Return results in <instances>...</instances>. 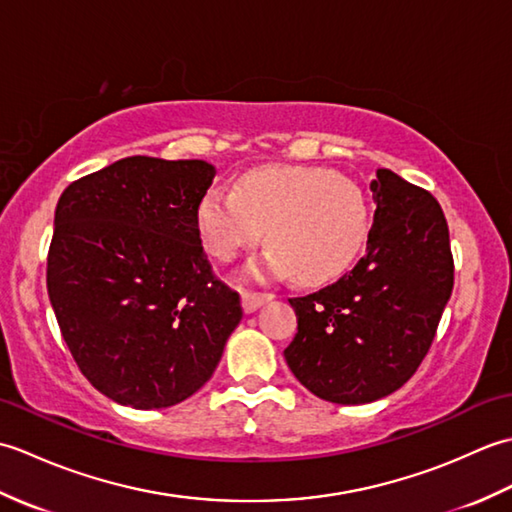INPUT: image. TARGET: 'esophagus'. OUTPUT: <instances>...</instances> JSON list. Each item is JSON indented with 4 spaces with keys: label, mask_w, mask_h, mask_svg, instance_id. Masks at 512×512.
<instances>
[{
    "label": "esophagus",
    "mask_w": 512,
    "mask_h": 512,
    "mask_svg": "<svg viewBox=\"0 0 512 512\" xmlns=\"http://www.w3.org/2000/svg\"><path fill=\"white\" fill-rule=\"evenodd\" d=\"M275 299L273 292H257V290H244L242 292V306L244 312H255L257 308H262L266 301Z\"/></svg>",
    "instance_id": "34e87169"
}]
</instances>
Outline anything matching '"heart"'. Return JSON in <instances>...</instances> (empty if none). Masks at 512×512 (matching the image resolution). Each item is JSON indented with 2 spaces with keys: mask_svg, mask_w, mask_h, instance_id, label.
I'll return each instance as SVG.
<instances>
[{
  "mask_svg": "<svg viewBox=\"0 0 512 512\" xmlns=\"http://www.w3.org/2000/svg\"><path fill=\"white\" fill-rule=\"evenodd\" d=\"M372 213L365 191L319 167H262L244 173L233 193L211 191L198 209L204 248L231 262L264 237L268 273H288L301 284L339 277L361 253Z\"/></svg>",
  "mask_w": 512,
  "mask_h": 512,
  "instance_id": "1",
  "label": "heart"
}]
</instances>
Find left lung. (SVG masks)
I'll return each instance as SVG.
<instances>
[{"label": "left lung", "instance_id": "left-lung-1", "mask_svg": "<svg viewBox=\"0 0 512 512\" xmlns=\"http://www.w3.org/2000/svg\"><path fill=\"white\" fill-rule=\"evenodd\" d=\"M365 255L332 286L292 297L284 350L299 383L336 405L389 396L416 374L453 290L449 226L429 191L378 169Z\"/></svg>", "mask_w": 512, "mask_h": 512}]
</instances>
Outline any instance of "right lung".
I'll use <instances>...</instances> for the list:
<instances>
[{"mask_svg":"<svg viewBox=\"0 0 512 512\" xmlns=\"http://www.w3.org/2000/svg\"><path fill=\"white\" fill-rule=\"evenodd\" d=\"M213 176L204 160L129 156L74 180L57 202L52 310L81 374L121 405L193 396L242 321L239 295L213 275L200 239Z\"/></svg>","mask_w":512,"mask_h":512,"instance_id":"1","label":"right lung"}]
</instances>
